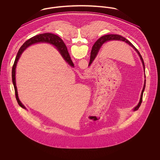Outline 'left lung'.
<instances>
[{
	"mask_svg": "<svg viewBox=\"0 0 160 160\" xmlns=\"http://www.w3.org/2000/svg\"><path fill=\"white\" fill-rule=\"evenodd\" d=\"M123 41L125 42V43H127V44H128L129 46H131V47H132L134 50L137 52V54H138L140 58V60L142 62V64H143V67L144 69V72H145V78H146V75H145V63H144V61L143 59L141 56V54L140 53V52L138 51L137 48L134 47V46L132 45V43H131L129 42L128 40H127V39L124 37H123L121 35H114V34H112V35H104L102 37H101V38H99L96 42L94 44V45L92 47V48L91 53V57H90V62H89V67L91 66L92 62H93V61L95 60V59L96 58L97 54L99 52V49L101 48V46H102L105 42H107L108 41ZM145 86H146V80H145V82H144V86H143V89H142V91L141 93V95H140V99L139 101V102L137 106L135 107L133 109V111H136L138 108L140 106L141 104H142V98H143V92L145 91Z\"/></svg>",
	"mask_w": 160,
	"mask_h": 160,
	"instance_id": "obj_1",
	"label": "left lung"
}]
</instances>
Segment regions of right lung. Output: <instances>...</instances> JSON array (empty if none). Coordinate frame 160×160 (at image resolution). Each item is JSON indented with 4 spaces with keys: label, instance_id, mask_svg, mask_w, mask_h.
<instances>
[{
    "label": "right lung",
    "instance_id": "add662e5",
    "mask_svg": "<svg viewBox=\"0 0 160 160\" xmlns=\"http://www.w3.org/2000/svg\"><path fill=\"white\" fill-rule=\"evenodd\" d=\"M40 42L48 43V44H53V46H55V47L59 51V52L61 54L62 58L64 59V60L66 61L71 67H74V63L70 58L67 46L65 44V43L63 42V41L61 39V38H59V37H58L57 35H54L53 33H45L39 34L36 36H34L30 39H29L28 41H26L23 44V46H22L20 47V48L19 49L17 54V56L15 58V61H14V65L12 66V83L14 85V90H15V98L17 101L18 105L24 109H26V108L22 103L20 100L18 98V92H17L16 82H15V69H16L18 59H20L23 52L28 47L32 46L33 44H35L40 43Z\"/></svg>",
    "mask_w": 160,
    "mask_h": 160
}]
</instances>
